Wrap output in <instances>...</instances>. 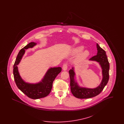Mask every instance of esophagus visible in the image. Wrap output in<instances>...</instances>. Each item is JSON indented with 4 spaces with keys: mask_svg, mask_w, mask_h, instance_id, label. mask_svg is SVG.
Masks as SVG:
<instances>
[{
    "mask_svg": "<svg viewBox=\"0 0 124 124\" xmlns=\"http://www.w3.org/2000/svg\"><path fill=\"white\" fill-rule=\"evenodd\" d=\"M62 69L64 71H65L67 69V65L66 64H64L62 66Z\"/></svg>",
    "mask_w": 124,
    "mask_h": 124,
    "instance_id": "34e87169",
    "label": "esophagus"
}]
</instances>
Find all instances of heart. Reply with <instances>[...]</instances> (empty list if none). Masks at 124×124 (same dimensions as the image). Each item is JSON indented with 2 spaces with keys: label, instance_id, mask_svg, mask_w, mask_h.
I'll list each match as a JSON object with an SVG mask.
<instances>
[{
  "label": "heart",
  "instance_id": "1",
  "mask_svg": "<svg viewBox=\"0 0 124 124\" xmlns=\"http://www.w3.org/2000/svg\"><path fill=\"white\" fill-rule=\"evenodd\" d=\"M84 47L82 46H79L75 48L72 51V53L74 54H77L81 53L84 50ZM90 55V53L88 51H85L80 54L75 59V62L77 63H79L82 62L84 60L86 59Z\"/></svg>",
  "mask_w": 124,
  "mask_h": 124
}]
</instances>
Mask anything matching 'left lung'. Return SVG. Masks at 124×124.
I'll list each match as a JSON object with an SVG mask.
<instances>
[{"label":"left lung","mask_w":124,"mask_h":124,"mask_svg":"<svg viewBox=\"0 0 124 124\" xmlns=\"http://www.w3.org/2000/svg\"><path fill=\"white\" fill-rule=\"evenodd\" d=\"M97 48L98 50L97 55L92 57L89 60L96 61L99 62L102 69L103 78L99 86L94 89L79 87L75 81L74 78L75 74L73 68H72V69L69 71L70 78L71 92L74 97L78 99H89L99 94L103 91L109 80L110 65L106 56V53L98 44H97Z\"/></svg>","instance_id":"8db88e82"}]
</instances>
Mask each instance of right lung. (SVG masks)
Wrapping results in <instances>:
<instances>
[{"label": "right lung", "mask_w": 124, "mask_h": 124, "mask_svg": "<svg viewBox=\"0 0 124 124\" xmlns=\"http://www.w3.org/2000/svg\"><path fill=\"white\" fill-rule=\"evenodd\" d=\"M36 45V43L34 42H31L20 50L13 65V71L14 80L18 88L28 97L34 100L44 98L50 93L53 81L62 70L60 67L50 68L41 81L37 84H31L24 82L19 75L17 65L22 59L25 50L32 48Z\"/></svg>", "instance_id": "1"}]
</instances>
